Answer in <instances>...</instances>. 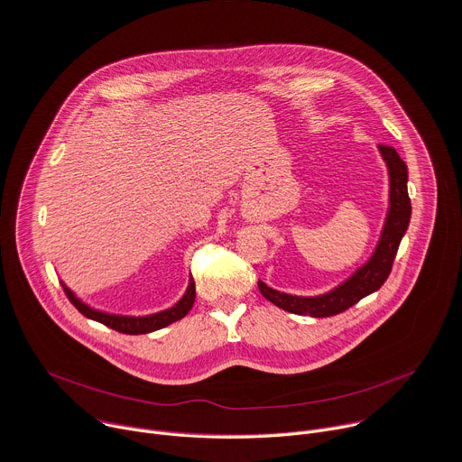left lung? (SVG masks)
<instances>
[{"label": "left lung", "instance_id": "8db88e82", "mask_svg": "<svg viewBox=\"0 0 462 462\" xmlns=\"http://www.w3.org/2000/svg\"><path fill=\"white\" fill-rule=\"evenodd\" d=\"M379 150L383 153V160L386 162L388 174H390V208H388L386 223L374 255L341 286L318 297H299V295L281 293L266 286L263 281H257L259 291L270 302L279 306V309L297 316H310V318L337 316L348 310L350 306L359 302L363 297L379 290L388 279L401 239L410 225L411 203H410L408 187H406L408 183L406 163L399 158V153L393 146L379 144Z\"/></svg>", "mask_w": 462, "mask_h": 462}]
</instances>
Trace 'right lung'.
Instances as JSON below:
<instances>
[{
	"mask_svg": "<svg viewBox=\"0 0 462 462\" xmlns=\"http://www.w3.org/2000/svg\"><path fill=\"white\" fill-rule=\"evenodd\" d=\"M63 290H65L69 300L76 306V309L85 318H88L92 321H97V323H101V325H105V327H108L116 332L128 334V336L148 334V332L160 330V328H165V327L176 323L178 319H181L189 314V310L192 309V304H194V299H196V282H194V279H190L187 293L180 299V302H176L172 306V309L163 310L160 314H153V316H146V318H123V316H112V314H103V312L92 310V309H88L87 304H83L65 284H63Z\"/></svg>",
	"mask_w": 462,
	"mask_h": 462,
	"instance_id": "right-lung-1",
	"label": "right lung"
}]
</instances>
